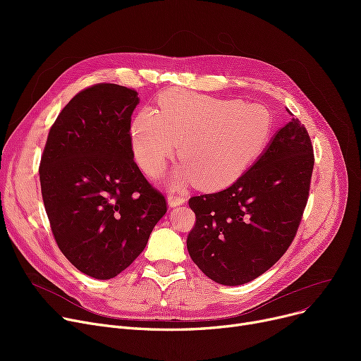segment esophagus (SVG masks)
Segmentation results:
<instances>
[{"instance_id": "34e87169", "label": "esophagus", "mask_w": 361, "mask_h": 361, "mask_svg": "<svg viewBox=\"0 0 361 361\" xmlns=\"http://www.w3.org/2000/svg\"><path fill=\"white\" fill-rule=\"evenodd\" d=\"M185 202H187V197L183 196V195H177V193H174V192H171V193L168 195V203H169V206L176 207V206H180V204L185 203Z\"/></svg>"}]
</instances>
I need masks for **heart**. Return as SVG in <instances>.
I'll use <instances>...</instances> for the list:
<instances>
[{"label": "heart", "instance_id": "1", "mask_svg": "<svg viewBox=\"0 0 361 361\" xmlns=\"http://www.w3.org/2000/svg\"><path fill=\"white\" fill-rule=\"evenodd\" d=\"M269 131L271 117L260 105L174 92L161 99L159 111L145 108L137 114L130 137L133 154L147 176H161L180 143L184 164L174 183L196 180L200 187L219 188L252 165Z\"/></svg>", "mask_w": 361, "mask_h": 361}]
</instances>
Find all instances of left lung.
<instances>
[{
	"label": "left lung",
	"mask_w": 361,
	"mask_h": 361,
	"mask_svg": "<svg viewBox=\"0 0 361 361\" xmlns=\"http://www.w3.org/2000/svg\"><path fill=\"white\" fill-rule=\"evenodd\" d=\"M313 166L309 133L291 118L233 185L190 197L196 222L187 250L199 269L222 286H241L272 268L298 231Z\"/></svg>",
	"instance_id": "8db88e82"
}]
</instances>
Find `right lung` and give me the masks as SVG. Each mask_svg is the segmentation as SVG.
I'll use <instances>...</instances> for the list:
<instances>
[{
  "label": "right lung",
  "mask_w": 361,
  "mask_h": 361,
  "mask_svg": "<svg viewBox=\"0 0 361 361\" xmlns=\"http://www.w3.org/2000/svg\"><path fill=\"white\" fill-rule=\"evenodd\" d=\"M137 92L97 83L63 108L49 128L39 164L51 231L80 272L109 279L146 247L166 212L165 196L142 174L130 124Z\"/></svg>",
  "instance_id": "obj_1"
}]
</instances>
